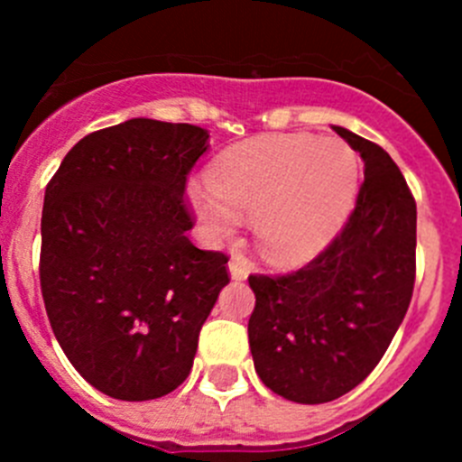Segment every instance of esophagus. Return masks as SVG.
<instances>
[{
	"instance_id": "obj_1",
	"label": "esophagus",
	"mask_w": 462,
	"mask_h": 462,
	"mask_svg": "<svg viewBox=\"0 0 462 462\" xmlns=\"http://www.w3.org/2000/svg\"><path fill=\"white\" fill-rule=\"evenodd\" d=\"M228 273H231L234 280H245V277L250 275V266L243 259H231L228 261Z\"/></svg>"
}]
</instances>
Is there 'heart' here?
<instances>
[{
	"label": "heart",
	"mask_w": 462,
	"mask_h": 462,
	"mask_svg": "<svg viewBox=\"0 0 462 462\" xmlns=\"http://www.w3.org/2000/svg\"><path fill=\"white\" fill-rule=\"evenodd\" d=\"M356 154L337 138L282 134L240 143L212 166V185L189 201L206 234L226 238L238 215H254L261 250L277 263L317 254L336 234L356 194Z\"/></svg>",
	"instance_id": "b5f03b06"
}]
</instances>
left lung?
I'll list each match as a JSON object with an SVG mask.
<instances>
[{"instance_id":"left-lung-1","label":"left lung","mask_w":462,"mask_h":462,"mask_svg":"<svg viewBox=\"0 0 462 462\" xmlns=\"http://www.w3.org/2000/svg\"><path fill=\"white\" fill-rule=\"evenodd\" d=\"M336 132L365 162L352 215L303 268L250 275L256 373L303 405L340 398L373 373L405 319L416 277V201L405 178L377 143Z\"/></svg>"}]
</instances>
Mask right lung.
Masks as SVG:
<instances>
[{
	"label": "right lung",
	"instance_id": "right-lung-1",
	"mask_svg": "<svg viewBox=\"0 0 462 462\" xmlns=\"http://www.w3.org/2000/svg\"><path fill=\"white\" fill-rule=\"evenodd\" d=\"M210 134L136 117L88 134L46 187L39 280L52 333L94 389L152 400L187 379L228 284V256L199 250L187 178Z\"/></svg>",
	"mask_w": 462,
	"mask_h": 462
}]
</instances>
